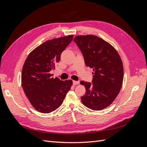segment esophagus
Returning <instances> with one entry per match:
<instances>
[{
    "label": "esophagus",
    "instance_id": "esophagus-1",
    "mask_svg": "<svg viewBox=\"0 0 147 147\" xmlns=\"http://www.w3.org/2000/svg\"><path fill=\"white\" fill-rule=\"evenodd\" d=\"M79 83H80V82L78 81H73L74 85H77V84H78Z\"/></svg>",
    "mask_w": 147,
    "mask_h": 147
}]
</instances>
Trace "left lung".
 <instances>
[{
    "label": "left lung",
    "instance_id": "1",
    "mask_svg": "<svg viewBox=\"0 0 147 147\" xmlns=\"http://www.w3.org/2000/svg\"><path fill=\"white\" fill-rule=\"evenodd\" d=\"M74 41L80 49L87 67L93 69L92 83L82 81L86 92L83 104L93 110L112 104L121 90L124 70L118 51L109 43L94 35H77Z\"/></svg>",
    "mask_w": 147,
    "mask_h": 147
}]
</instances>
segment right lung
<instances>
[{"label":"right lung","mask_w":147,"mask_h":147,"mask_svg":"<svg viewBox=\"0 0 147 147\" xmlns=\"http://www.w3.org/2000/svg\"><path fill=\"white\" fill-rule=\"evenodd\" d=\"M73 37L69 35L46 41L31 51L24 62L21 86L30 104L40 112L48 113L56 110L72 85V80L54 78L50 71L55 69L62 52Z\"/></svg>","instance_id":"1"}]
</instances>
